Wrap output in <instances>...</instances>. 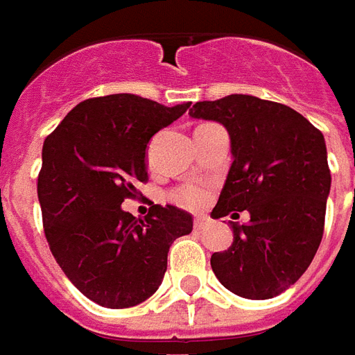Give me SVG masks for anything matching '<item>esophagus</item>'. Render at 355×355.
<instances>
[{"label": "esophagus", "instance_id": "obj_1", "mask_svg": "<svg viewBox=\"0 0 355 355\" xmlns=\"http://www.w3.org/2000/svg\"><path fill=\"white\" fill-rule=\"evenodd\" d=\"M206 225H208V220H206V218H195V222H193V227L197 231L206 230Z\"/></svg>", "mask_w": 355, "mask_h": 355}]
</instances>
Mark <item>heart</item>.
<instances>
[{"instance_id": "1", "label": "heart", "mask_w": 355, "mask_h": 355, "mask_svg": "<svg viewBox=\"0 0 355 355\" xmlns=\"http://www.w3.org/2000/svg\"><path fill=\"white\" fill-rule=\"evenodd\" d=\"M210 185L206 183H198V182H191L185 183L182 187L172 191V200L178 202L180 206H185V208H202V206L208 202L210 198Z\"/></svg>"}]
</instances>
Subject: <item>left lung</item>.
<instances>
[{
    "label": "left lung",
    "mask_w": 355,
    "mask_h": 355,
    "mask_svg": "<svg viewBox=\"0 0 355 355\" xmlns=\"http://www.w3.org/2000/svg\"><path fill=\"white\" fill-rule=\"evenodd\" d=\"M189 116L227 128L233 164L214 216L231 222L233 245L210 266L227 291L268 300L294 285L318 252L325 227L331 170L323 133L286 105L227 95L193 105Z\"/></svg>",
    "instance_id": "obj_1"
}]
</instances>
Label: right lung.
Instances as JSON below:
<instances>
[{
	"label": "right lung",
	"mask_w": 355,
	"mask_h": 355,
	"mask_svg": "<svg viewBox=\"0 0 355 355\" xmlns=\"http://www.w3.org/2000/svg\"><path fill=\"white\" fill-rule=\"evenodd\" d=\"M189 109L132 93L85 99L44 141L37 198L51 254L80 293L120 310L157 293L168 250L193 230L191 214L153 205L145 218L122 210L149 180L150 137Z\"/></svg>",
	"instance_id": "obj_1"
}]
</instances>
